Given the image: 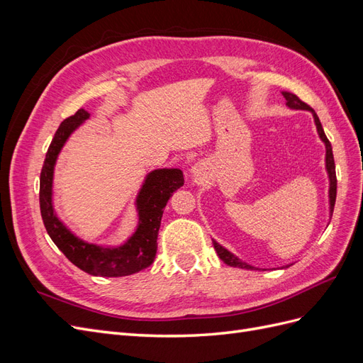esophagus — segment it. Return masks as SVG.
Here are the masks:
<instances>
[{"label":"esophagus","mask_w":363,"mask_h":363,"mask_svg":"<svg viewBox=\"0 0 363 363\" xmlns=\"http://www.w3.org/2000/svg\"><path fill=\"white\" fill-rule=\"evenodd\" d=\"M191 174H192V177H199V175H200V174H199V171H196V168H195V167L191 169Z\"/></svg>","instance_id":"esophagus-1"}]
</instances>
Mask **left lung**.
<instances>
[{"label":"left lung","instance_id":"1","mask_svg":"<svg viewBox=\"0 0 363 363\" xmlns=\"http://www.w3.org/2000/svg\"><path fill=\"white\" fill-rule=\"evenodd\" d=\"M283 96L286 98V106L289 108H294V111H309L313 115V121H315V125H316V131H318V136L324 142L325 145V169H327V175H328V204H330V218L333 213V208H335V201H336V171H335V159H333V151H332V144L328 142L325 133H324V128L320 123V118L315 113L313 108L311 106H307L306 103H303L298 96L291 94V92H281ZM215 251L218 252L219 259H221L224 263L230 267H235V268H242V269H257L256 267L248 265L247 262H242L238 256H235L232 251H228L227 248H224L223 245H219L215 239H212Z\"/></svg>","mask_w":363,"mask_h":363}]
</instances>
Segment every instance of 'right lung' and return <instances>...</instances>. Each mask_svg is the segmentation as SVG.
<instances>
[{"instance_id":"add662e5","label":"right lung","mask_w":363,"mask_h":363,"mask_svg":"<svg viewBox=\"0 0 363 363\" xmlns=\"http://www.w3.org/2000/svg\"><path fill=\"white\" fill-rule=\"evenodd\" d=\"M91 113L84 108L63 121L54 135L40 171V215L52 242L77 268L98 277H124L148 268L156 257L157 235L163 208L169 196L182 188L184 179L179 168H162L147 174L136 196L138 225L124 244L104 247L89 244L65 225L52 204L54 167L63 145Z\"/></svg>"}]
</instances>
